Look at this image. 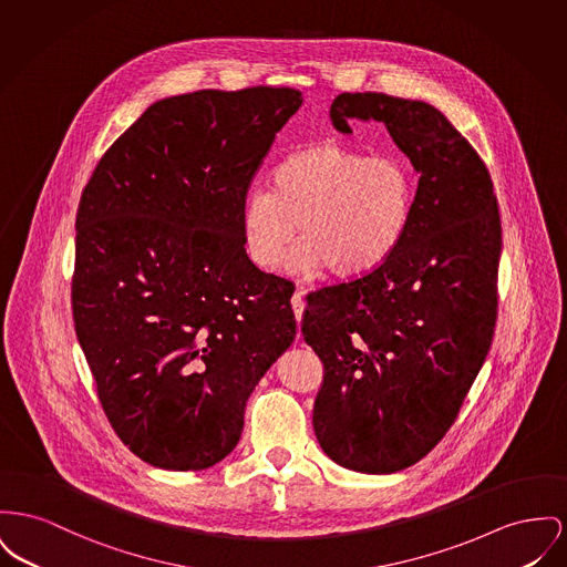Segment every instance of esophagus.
Instances as JSON below:
<instances>
[{"mask_svg":"<svg viewBox=\"0 0 567 567\" xmlns=\"http://www.w3.org/2000/svg\"><path fill=\"white\" fill-rule=\"evenodd\" d=\"M291 306H293V312H296V319L298 323L301 321V315H303V308H306V301H303V287H298L293 298H291Z\"/></svg>","mask_w":567,"mask_h":567,"instance_id":"1","label":"esophagus"}]
</instances>
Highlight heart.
Instances as JSON below:
<instances>
[{
  "instance_id": "heart-1",
  "label": "heart",
  "mask_w": 567,
  "mask_h": 567,
  "mask_svg": "<svg viewBox=\"0 0 567 567\" xmlns=\"http://www.w3.org/2000/svg\"><path fill=\"white\" fill-rule=\"evenodd\" d=\"M417 195V168L402 154L370 156L338 141L308 145L271 168L269 190L246 193L244 246L252 264L278 269L300 225L291 266L360 278L402 246Z\"/></svg>"
}]
</instances>
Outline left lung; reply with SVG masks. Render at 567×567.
Masks as SVG:
<instances>
[{"label": "left lung", "instance_id": "obj_1", "mask_svg": "<svg viewBox=\"0 0 567 567\" xmlns=\"http://www.w3.org/2000/svg\"><path fill=\"white\" fill-rule=\"evenodd\" d=\"M333 128L381 122L420 173L399 250L349 282L308 296L301 333L323 362L312 426L344 468L396 473L454 424L497 321L501 220L477 152L433 104L340 94Z\"/></svg>", "mask_w": 567, "mask_h": 567}]
</instances>
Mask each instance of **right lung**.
Wrapping results in <instances>:
<instances>
[{
	"mask_svg": "<svg viewBox=\"0 0 567 567\" xmlns=\"http://www.w3.org/2000/svg\"><path fill=\"white\" fill-rule=\"evenodd\" d=\"M301 102L266 85L154 102L83 188L74 330L106 420L150 465L220 463L296 338V285L248 259L239 214Z\"/></svg>",
	"mask_w": 567,
	"mask_h": 567,
	"instance_id": "1",
	"label": "right lung"
}]
</instances>
